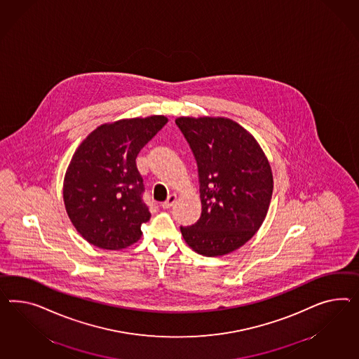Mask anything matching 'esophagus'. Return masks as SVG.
Listing matches in <instances>:
<instances>
[{
  "label": "esophagus",
  "mask_w": 359,
  "mask_h": 359,
  "mask_svg": "<svg viewBox=\"0 0 359 359\" xmlns=\"http://www.w3.org/2000/svg\"><path fill=\"white\" fill-rule=\"evenodd\" d=\"M176 200H177V196H176V194H170V196L167 197V200H165V203L162 204V208H163V209H170V208L176 203Z\"/></svg>",
  "instance_id": "esophagus-1"
}]
</instances>
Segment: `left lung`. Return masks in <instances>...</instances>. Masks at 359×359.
<instances>
[{
  "mask_svg": "<svg viewBox=\"0 0 359 359\" xmlns=\"http://www.w3.org/2000/svg\"><path fill=\"white\" fill-rule=\"evenodd\" d=\"M198 170L201 217L180 231L200 255L233 252L260 229L271 204L273 175L260 145L226 117L175 120Z\"/></svg>",
  "mask_w": 359,
  "mask_h": 359,
  "instance_id": "8db88e82",
  "label": "left lung"
}]
</instances>
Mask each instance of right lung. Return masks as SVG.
I'll use <instances>...</instances> for the list:
<instances>
[{
  "instance_id": "1",
  "label": "right lung",
  "mask_w": 359,
  "mask_h": 359,
  "mask_svg": "<svg viewBox=\"0 0 359 359\" xmlns=\"http://www.w3.org/2000/svg\"><path fill=\"white\" fill-rule=\"evenodd\" d=\"M167 117L124 118L103 124L78 146L64 179V203L78 233L103 250L136 243L150 219L136 158Z\"/></svg>"
}]
</instances>
